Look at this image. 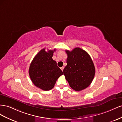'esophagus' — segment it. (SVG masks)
<instances>
[{
	"mask_svg": "<svg viewBox=\"0 0 122 122\" xmlns=\"http://www.w3.org/2000/svg\"><path fill=\"white\" fill-rule=\"evenodd\" d=\"M64 69V67H61V71H63Z\"/></svg>",
	"mask_w": 122,
	"mask_h": 122,
	"instance_id": "34e87169",
	"label": "esophagus"
}]
</instances>
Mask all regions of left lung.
I'll return each mask as SVG.
<instances>
[{"instance_id":"8db88e82","label":"left lung","mask_w":122,"mask_h":122,"mask_svg":"<svg viewBox=\"0 0 122 122\" xmlns=\"http://www.w3.org/2000/svg\"><path fill=\"white\" fill-rule=\"evenodd\" d=\"M67 65L64 69L66 79L72 89L82 91L90 86L95 74V68L90 55L80 48L66 50Z\"/></svg>"}]
</instances>
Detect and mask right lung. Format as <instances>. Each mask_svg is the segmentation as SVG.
<instances>
[{
  "mask_svg": "<svg viewBox=\"0 0 122 122\" xmlns=\"http://www.w3.org/2000/svg\"><path fill=\"white\" fill-rule=\"evenodd\" d=\"M47 51L44 48L40 50L33 59L29 68V75L35 86L43 91H49L53 88L57 79L63 72L52 59L54 52Z\"/></svg>",
  "mask_w": 122,
  "mask_h": 122,
  "instance_id": "1",
  "label": "right lung"
}]
</instances>
